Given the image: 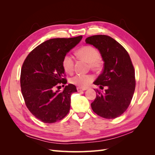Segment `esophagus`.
I'll return each instance as SVG.
<instances>
[{"mask_svg":"<svg viewBox=\"0 0 155 155\" xmlns=\"http://www.w3.org/2000/svg\"><path fill=\"white\" fill-rule=\"evenodd\" d=\"M87 90V88H82L80 87H77V91L78 92H81V91H85Z\"/></svg>","mask_w":155,"mask_h":155,"instance_id":"34e87169","label":"esophagus"}]
</instances>
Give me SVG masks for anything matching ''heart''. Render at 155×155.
<instances>
[{
    "label": "heart",
    "instance_id": "b5f03b06",
    "mask_svg": "<svg viewBox=\"0 0 155 155\" xmlns=\"http://www.w3.org/2000/svg\"><path fill=\"white\" fill-rule=\"evenodd\" d=\"M78 57L88 63L89 67L95 71H100L103 67L100 59V53L96 48L91 46H85L76 51ZM62 67L65 72L71 74L74 68V60L72 56L68 54L64 55L62 59ZM94 76L90 74H77L70 78V83L79 87L85 88L94 80Z\"/></svg>",
    "mask_w": 155,
    "mask_h": 155
}]
</instances>
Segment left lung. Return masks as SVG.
Wrapping results in <instances>:
<instances>
[{
    "label": "left lung",
    "instance_id": "left-lung-1",
    "mask_svg": "<svg viewBox=\"0 0 155 155\" xmlns=\"http://www.w3.org/2000/svg\"><path fill=\"white\" fill-rule=\"evenodd\" d=\"M85 42L99 50L105 62L103 72L94 84L106 89H96L92 109L102 118H116L127 109L135 90V72L130 56L124 46L108 35L91 36Z\"/></svg>",
    "mask_w": 155,
    "mask_h": 155
}]
</instances>
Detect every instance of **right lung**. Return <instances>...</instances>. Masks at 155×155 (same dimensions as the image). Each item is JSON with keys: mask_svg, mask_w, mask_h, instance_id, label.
Wrapping results in <instances>:
<instances>
[{"mask_svg": "<svg viewBox=\"0 0 155 155\" xmlns=\"http://www.w3.org/2000/svg\"><path fill=\"white\" fill-rule=\"evenodd\" d=\"M82 36L51 39L37 46L28 55L21 72V87L25 104L35 118L51 124L64 118L70 108V96L77 92L72 84H66L62 59L78 45Z\"/></svg>", "mask_w": 155, "mask_h": 155, "instance_id": "right-lung-1", "label": "right lung"}]
</instances>
